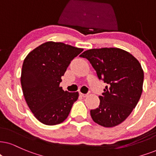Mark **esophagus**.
Returning <instances> with one entry per match:
<instances>
[{
  "label": "esophagus",
  "mask_w": 156,
  "mask_h": 156,
  "mask_svg": "<svg viewBox=\"0 0 156 156\" xmlns=\"http://www.w3.org/2000/svg\"><path fill=\"white\" fill-rule=\"evenodd\" d=\"M80 95L82 96V97H86V96H88V94H82V93H80Z\"/></svg>",
  "instance_id": "1"
}]
</instances>
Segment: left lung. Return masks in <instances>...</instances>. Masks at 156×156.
<instances>
[{"label":"left lung","instance_id":"1","mask_svg":"<svg viewBox=\"0 0 156 156\" xmlns=\"http://www.w3.org/2000/svg\"><path fill=\"white\" fill-rule=\"evenodd\" d=\"M86 58L99 80L107 83L98 108L90 110L92 119L104 127H115L129 117L143 92L144 73L129 52L114 47L91 49L80 55Z\"/></svg>","mask_w":156,"mask_h":156}]
</instances>
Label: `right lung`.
<instances>
[{
  "label": "right lung",
  "mask_w": 156,
  "mask_h": 156,
  "mask_svg": "<svg viewBox=\"0 0 156 156\" xmlns=\"http://www.w3.org/2000/svg\"><path fill=\"white\" fill-rule=\"evenodd\" d=\"M83 50L50 41L31 51L23 60L21 75L23 96L34 117L44 125L64 122L78 99V92L64 91L60 83L71 60Z\"/></svg>",
  "instance_id": "obj_1"
}]
</instances>
